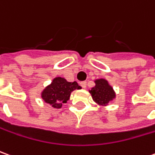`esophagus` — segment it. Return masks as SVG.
<instances>
[{"instance_id":"1","label":"esophagus","mask_w":155,"mask_h":155,"mask_svg":"<svg viewBox=\"0 0 155 155\" xmlns=\"http://www.w3.org/2000/svg\"><path fill=\"white\" fill-rule=\"evenodd\" d=\"M80 85H81L82 88L85 89V87H86V82H85V81H81V83H80Z\"/></svg>"}]
</instances>
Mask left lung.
<instances>
[{
    "instance_id": "obj_1",
    "label": "left lung",
    "mask_w": 155,
    "mask_h": 155,
    "mask_svg": "<svg viewBox=\"0 0 155 155\" xmlns=\"http://www.w3.org/2000/svg\"><path fill=\"white\" fill-rule=\"evenodd\" d=\"M96 85L89 91L93 101L99 106H107L109 102L116 98V93L113 88L105 79H97L95 81Z\"/></svg>"
}]
</instances>
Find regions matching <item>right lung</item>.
<instances>
[{
	"label": "right lung",
	"mask_w": 155,
	"mask_h": 155,
	"mask_svg": "<svg viewBox=\"0 0 155 155\" xmlns=\"http://www.w3.org/2000/svg\"><path fill=\"white\" fill-rule=\"evenodd\" d=\"M80 89L81 87L76 81L69 82L64 78L55 77L51 84L44 89L41 97L52 107L59 109L62 107L63 104L70 100V94L73 91Z\"/></svg>",
	"instance_id": "1"
}]
</instances>
